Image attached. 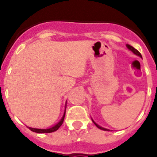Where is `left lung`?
Masks as SVG:
<instances>
[{
  "label": "left lung",
  "mask_w": 157,
  "mask_h": 157,
  "mask_svg": "<svg viewBox=\"0 0 157 157\" xmlns=\"http://www.w3.org/2000/svg\"><path fill=\"white\" fill-rule=\"evenodd\" d=\"M127 47H128V48L129 49V50H131V52H133V53H135V55H137V56H140V57L142 58V55H141L140 52H138V51L137 50V49H135V48H133V47H132V46H131V45H129V44H127ZM92 121H93V123H94V124H95V126L97 127V128H99V129L103 130V131H109L108 129H105V128H101V127H100L99 125H98V124H96V123H94L93 120H92Z\"/></svg>",
  "instance_id": "1"
}]
</instances>
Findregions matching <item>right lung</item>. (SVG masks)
<instances>
[{"label":"right lung","instance_id":"obj_1","mask_svg":"<svg viewBox=\"0 0 157 157\" xmlns=\"http://www.w3.org/2000/svg\"><path fill=\"white\" fill-rule=\"evenodd\" d=\"M65 114H66V111L64 113V115H63V118L59 123H58L56 125H55L54 127H52V128H48V129H37V128H29V130L33 132H36V133H51V132H54V131H57L60 126H61L62 124H63V121H64V117H65Z\"/></svg>","mask_w":157,"mask_h":157}]
</instances>
